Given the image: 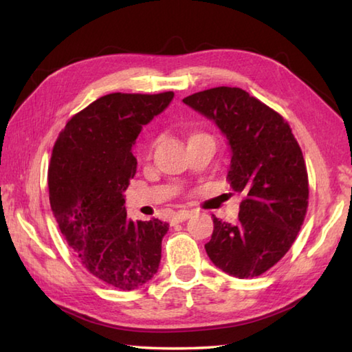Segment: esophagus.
I'll return each instance as SVG.
<instances>
[{
  "instance_id": "1",
  "label": "esophagus",
  "mask_w": 352,
  "mask_h": 352,
  "mask_svg": "<svg viewBox=\"0 0 352 352\" xmlns=\"http://www.w3.org/2000/svg\"><path fill=\"white\" fill-rule=\"evenodd\" d=\"M192 216V212H189V210H180V212H177L175 214H174V221L175 223H180V222H184L186 219H189Z\"/></svg>"
}]
</instances>
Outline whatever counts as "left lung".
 Instances as JSON below:
<instances>
[{
	"label": "left lung",
	"instance_id": "1",
	"mask_svg": "<svg viewBox=\"0 0 352 352\" xmlns=\"http://www.w3.org/2000/svg\"><path fill=\"white\" fill-rule=\"evenodd\" d=\"M183 102L226 136L231 151L227 180L245 197L236 223L213 216L207 256L231 276H258L290 250L307 212L301 148L276 111L239 87L208 89Z\"/></svg>",
	"mask_w": 352,
	"mask_h": 352
}]
</instances>
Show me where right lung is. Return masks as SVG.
<instances>
[{
    "instance_id": "right-lung-1",
    "label": "right lung",
    "mask_w": 352,
    "mask_h": 352,
    "mask_svg": "<svg viewBox=\"0 0 352 352\" xmlns=\"http://www.w3.org/2000/svg\"><path fill=\"white\" fill-rule=\"evenodd\" d=\"M172 98L101 96L65 125L52 149L48 188L58 228L87 271L111 287L138 289L159 271L169 223L126 218L124 192L136 174L139 133Z\"/></svg>"
}]
</instances>
